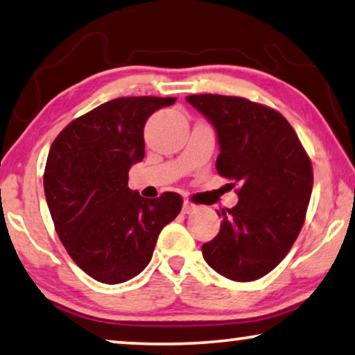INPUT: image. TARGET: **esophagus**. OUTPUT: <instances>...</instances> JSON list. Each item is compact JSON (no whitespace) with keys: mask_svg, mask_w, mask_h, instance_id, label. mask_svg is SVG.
<instances>
[{"mask_svg":"<svg viewBox=\"0 0 355 355\" xmlns=\"http://www.w3.org/2000/svg\"><path fill=\"white\" fill-rule=\"evenodd\" d=\"M196 209H198L196 204H193V202H189V201H184V202H183L182 212H183V214H193L194 211H196Z\"/></svg>","mask_w":355,"mask_h":355,"instance_id":"34e87169","label":"esophagus"}]
</instances>
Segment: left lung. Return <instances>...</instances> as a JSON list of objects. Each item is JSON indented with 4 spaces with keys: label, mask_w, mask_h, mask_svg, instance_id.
I'll return each mask as SVG.
<instances>
[{
    "label": "left lung",
    "mask_w": 355,
    "mask_h": 355,
    "mask_svg": "<svg viewBox=\"0 0 355 355\" xmlns=\"http://www.w3.org/2000/svg\"><path fill=\"white\" fill-rule=\"evenodd\" d=\"M187 101L216 128V168L238 187L239 198L234 207L217 211L220 232L202 244V256L233 282L262 278L301 232L313 184L311 159L275 109L222 94H191Z\"/></svg>",
    "instance_id": "left-lung-1"
}]
</instances>
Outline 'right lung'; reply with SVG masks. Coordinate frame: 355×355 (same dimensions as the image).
I'll return each instance as SVG.
<instances>
[{
  "label": "right lung",
  "instance_id": "1",
  "mask_svg": "<svg viewBox=\"0 0 355 355\" xmlns=\"http://www.w3.org/2000/svg\"><path fill=\"white\" fill-rule=\"evenodd\" d=\"M175 99H112L72 121L51 144L43 187L54 228L96 282L117 284L143 272L161 230L182 211L177 193L146 199L128 188L130 167L144 157V123Z\"/></svg>",
  "mask_w": 355,
  "mask_h": 355
}]
</instances>
